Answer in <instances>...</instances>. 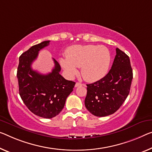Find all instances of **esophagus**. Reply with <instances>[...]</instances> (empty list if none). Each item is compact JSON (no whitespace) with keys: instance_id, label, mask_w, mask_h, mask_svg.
<instances>
[{"instance_id":"34e87169","label":"esophagus","mask_w":152,"mask_h":152,"mask_svg":"<svg viewBox=\"0 0 152 152\" xmlns=\"http://www.w3.org/2000/svg\"><path fill=\"white\" fill-rule=\"evenodd\" d=\"M82 86V84H81V83H75V87L77 88V87H79V86Z\"/></svg>"}]
</instances>
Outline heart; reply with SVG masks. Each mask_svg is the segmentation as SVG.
I'll return each mask as SVG.
<instances>
[{
    "mask_svg": "<svg viewBox=\"0 0 152 152\" xmlns=\"http://www.w3.org/2000/svg\"><path fill=\"white\" fill-rule=\"evenodd\" d=\"M66 58L60 63L69 77L77 73L76 67H81V73L88 81L94 82L103 78L108 73L111 63V54L104 46L95 45H75L69 47Z\"/></svg>",
    "mask_w": 152,
    "mask_h": 152,
    "instance_id": "heart-1",
    "label": "heart"
}]
</instances>
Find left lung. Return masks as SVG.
<instances>
[{"label": "left lung", "instance_id": "left-lung-1", "mask_svg": "<svg viewBox=\"0 0 152 152\" xmlns=\"http://www.w3.org/2000/svg\"><path fill=\"white\" fill-rule=\"evenodd\" d=\"M132 77L129 57L116 48V56L109 73L100 80L87 84L86 109L97 117L115 113L129 94Z\"/></svg>", "mask_w": 152, "mask_h": 152}]
</instances>
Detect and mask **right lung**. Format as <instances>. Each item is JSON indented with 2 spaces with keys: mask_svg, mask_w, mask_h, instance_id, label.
<instances>
[{
  "mask_svg": "<svg viewBox=\"0 0 152 152\" xmlns=\"http://www.w3.org/2000/svg\"><path fill=\"white\" fill-rule=\"evenodd\" d=\"M50 41L41 42L23 53L17 71L19 93L26 106L36 115L49 119L60 113L75 85V82L66 80L60 74L61 68L55 59L54 68L50 73L43 75L32 70V63Z\"/></svg>",
  "mask_w": 152,
  "mask_h": 152,
  "instance_id": "obj_1",
  "label": "right lung"
}]
</instances>
